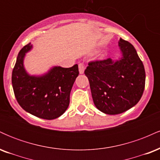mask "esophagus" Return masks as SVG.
Masks as SVG:
<instances>
[{
	"mask_svg": "<svg viewBox=\"0 0 160 160\" xmlns=\"http://www.w3.org/2000/svg\"><path fill=\"white\" fill-rule=\"evenodd\" d=\"M78 68H79V72L80 74H83L84 73V70H85V67H84V65L82 63H80L78 65Z\"/></svg>",
	"mask_w": 160,
	"mask_h": 160,
	"instance_id": "34e87169",
	"label": "esophagus"
}]
</instances>
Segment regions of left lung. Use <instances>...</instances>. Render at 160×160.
Instances as JSON below:
<instances>
[{"label":"left lung","instance_id":"left-lung-1","mask_svg":"<svg viewBox=\"0 0 160 160\" xmlns=\"http://www.w3.org/2000/svg\"><path fill=\"white\" fill-rule=\"evenodd\" d=\"M121 57L91 62L84 74L95 107L106 114L123 113L139 102L145 86L144 65L129 42H118Z\"/></svg>","mask_w":160,"mask_h":160}]
</instances>
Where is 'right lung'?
Listing matches in <instances>:
<instances>
[{"mask_svg": "<svg viewBox=\"0 0 160 160\" xmlns=\"http://www.w3.org/2000/svg\"><path fill=\"white\" fill-rule=\"evenodd\" d=\"M32 47L29 43L18 54L12 73L14 94L28 113L44 120H53L68 108L70 93L79 74L78 65L68 68L54 66L42 75H31L25 68L24 59Z\"/></svg>", "mask_w": 160, "mask_h": 160, "instance_id": "1", "label": "right lung"}]
</instances>
